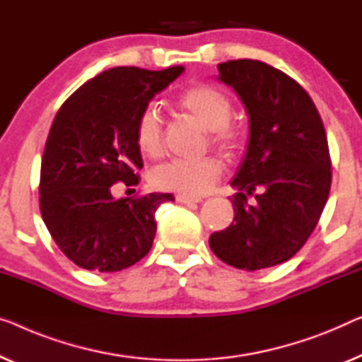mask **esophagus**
Returning a JSON list of instances; mask_svg holds the SVG:
<instances>
[{"instance_id": "34e87169", "label": "esophagus", "mask_w": 362, "mask_h": 362, "mask_svg": "<svg viewBox=\"0 0 362 362\" xmlns=\"http://www.w3.org/2000/svg\"><path fill=\"white\" fill-rule=\"evenodd\" d=\"M175 199L179 203H183V204H192V203H199V202H202V198L188 197V195H177Z\"/></svg>"}]
</instances>
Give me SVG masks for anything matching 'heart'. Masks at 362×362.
I'll return each instance as SVG.
<instances>
[{"label":"heart","mask_w":362,"mask_h":362,"mask_svg":"<svg viewBox=\"0 0 362 362\" xmlns=\"http://www.w3.org/2000/svg\"><path fill=\"white\" fill-rule=\"evenodd\" d=\"M175 107L208 129L214 146L224 149L230 156L244 149L247 129L242 123L230 118L233 100L221 89L206 83L188 86L177 95ZM134 144L144 158L158 159L164 154L163 120L154 109L139 113L134 125ZM223 172V160L216 156H208L195 163L174 160L156 167L151 174V185L156 190L199 197L211 190Z\"/></svg>","instance_id":"b5f03b06"}]
</instances>
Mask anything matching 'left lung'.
Wrapping results in <instances>:
<instances>
[{
	"mask_svg": "<svg viewBox=\"0 0 362 362\" xmlns=\"http://www.w3.org/2000/svg\"><path fill=\"white\" fill-rule=\"evenodd\" d=\"M219 79L244 102L249 146L230 182L234 223L209 235L214 255L249 269L279 265L314 233L332 185L327 133L314 100L288 74L258 60L218 64ZM255 189L257 203L246 197Z\"/></svg>",
	"mask_w": 362,
	"mask_h": 362,
	"instance_id": "left-lung-1",
	"label": "left lung"
}]
</instances>
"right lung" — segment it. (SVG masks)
<instances>
[{
    "label": "right lung",
    "instance_id": "add662e5",
    "mask_svg": "<svg viewBox=\"0 0 362 362\" xmlns=\"http://www.w3.org/2000/svg\"><path fill=\"white\" fill-rule=\"evenodd\" d=\"M183 66H134L97 74L64 100L48 133L40 167V213L60 250L84 269L120 272L153 247L154 213L170 193L113 198L112 185H138L143 159L134 125L149 100Z\"/></svg>",
    "mask_w": 362,
    "mask_h": 362
}]
</instances>
